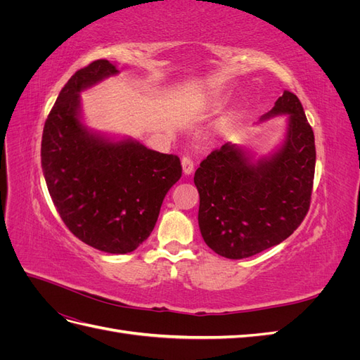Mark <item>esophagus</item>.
I'll return each instance as SVG.
<instances>
[{
  "label": "esophagus",
  "mask_w": 360,
  "mask_h": 360,
  "mask_svg": "<svg viewBox=\"0 0 360 360\" xmlns=\"http://www.w3.org/2000/svg\"><path fill=\"white\" fill-rule=\"evenodd\" d=\"M181 167H183V172L189 176V174L193 172V160L189 156H183L181 159Z\"/></svg>",
  "instance_id": "obj_1"
}]
</instances>
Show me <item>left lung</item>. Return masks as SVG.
<instances>
[{
	"label": "left lung",
	"mask_w": 360,
	"mask_h": 360,
	"mask_svg": "<svg viewBox=\"0 0 360 360\" xmlns=\"http://www.w3.org/2000/svg\"><path fill=\"white\" fill-rule=\"evenodd\" d=\"M287 115V134L274 153H252L226 143L195 171L200 193L198 225L217 255L240 259L279 245L309 210L315 143L296 94L284 91L261 120Z\"/></svg>",
	"instance_id": "left-lung-1"
}]
</instances>
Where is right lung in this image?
<instances>
[{"label": "right lung", "mask_w": 360, "mask_h": 360, "mask_svg": "<svg viewBox=\"0 0 360 360\" xmlns=\"http://www.w3.org/2000/svg\"><path fill=\"white\" fill-rule=\"evenodd\" d=\"M117 73L115 64L96 60L63 86L43 127L41 169L73 236L103 252L127 254L153 231L181 163L136 139L114 141L84 126L79 93Z\"/></svg>", "instance_id": "1"}]
</instances>
